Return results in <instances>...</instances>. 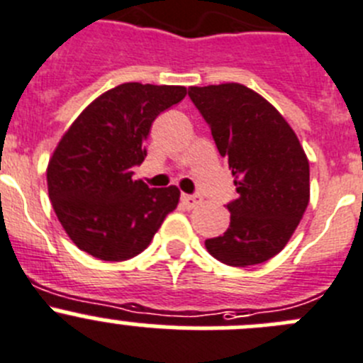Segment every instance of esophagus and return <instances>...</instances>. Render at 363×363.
Here are the masks:
<instances>
[{
	"instance_id": "34e87169",
	"label": "esophagus",
	"mask_w": 363,
	"mask_h": 363,
	"mask_svg": "<svg viewBox=\"0 0 363 363\" xmlns=\"http://www.w3.org/2000/svg\"><path fill=\"white\" fill-rule=\"evenodd\" d=\"M181 202L186 209H193V207L199 206L202 200H200V196H196V195H181Z\"/></svg>"
}]
</instances>
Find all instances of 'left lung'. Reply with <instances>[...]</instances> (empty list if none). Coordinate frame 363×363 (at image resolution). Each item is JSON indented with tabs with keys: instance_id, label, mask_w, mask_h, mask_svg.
I'll use <instances>...</instances> for the list:
<instances>
[{
	"instance_id": "8db88e82",
	"label": "left lung",
	"mask_w": 363,
	"mask_h": 363,
	"mask_svg": "<svg viewBox=\"0 0 363 363\" xmlns=\"http://www.w3.org/2000/svg\"><path fill=\"white\" fill-rule=\"evenodd\" d=\"M188 96L228 160L238 191L227 203L230 225L206 239L207 252L235 267L266 262L282 252L311 199L300 140L275 108L239 83L191 86Z\"/></svg>"
}]
</instances>
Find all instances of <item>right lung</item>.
I'll list each match as a JSON object with an SVG mask.
<instances>
[{
  "label": "right lung",
  "instance_id": "obj_1",
  "mask_svg": "<svg viewBox=\"0 0 363 363\" xmlns=\"http://www.w3.org/2000/svg\"><path fill=\"white\" fill-rule=\"evenodd\" d=\"M186 97L184 86L124 83L97 97L63 135L48 167L55 213L74 245L101 260H128L152 241L179 189L133 181L157 115Z\"/></svg>",
  "mask_w": 363,
  "mask_h": 363
}]
</instances>
